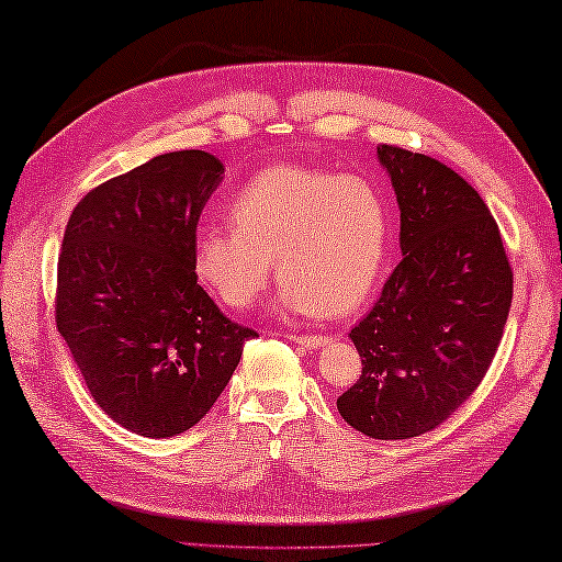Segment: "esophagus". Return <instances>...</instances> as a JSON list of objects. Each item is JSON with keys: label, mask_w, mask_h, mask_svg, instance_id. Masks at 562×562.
<instances>
[{"label": "esophagus", "mask_w": 562, "mask_h": 562, "mask_svg": "<svg viewBox=\"0 0 562 562\" xmlns=\"http://www.w3.org/2000/svg\"><path fill=\"white\" fill-rule=\"evenodd\" d=\"M289 337L293 342H299L308 349H321L327 345V337H323V335H289Z\"/></svg>", "instance_id": "1"}]
</instances>
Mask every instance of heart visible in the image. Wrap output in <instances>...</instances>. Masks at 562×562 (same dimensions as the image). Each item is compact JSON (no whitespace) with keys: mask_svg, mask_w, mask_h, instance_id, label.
Listing matches in <instances>:
<instances>
[{"mask_svg":"<svg viewBox=\"0 0 562 562\" xmlns=\"http://www.w3.org/2000/svg\"><path fill=\"white\" fill-rule=\"evenodd\" d=\"M232 225L203 227L193 271L229 308L259 299L277 261L281 315L357 311L381 277L389 249V207L362 176L301 164L271 166L239 190Z\"/></svg>","mask_w":562,"mask_h":562,"instance_id":"1","label":"heart"}]
</instances>
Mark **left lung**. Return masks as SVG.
I'll return each mask as SVG.
<instances>
[{"label":"left lung","mask_w":562,"mask_h":562,"mask_svg":"<svg viewBox=\"0 0 562 562\" xmlns=\"http://www.w3.org/2000/svg\"><path fill=\"white\" fill-rule=\"evenodd\" d=\"M401 210V259L349 340L362 376L337 398L349 426L406 440L450 418L490 369L514 273L477 190L436 158L376 146Z\"/></svg>","instance_id":"8db88e82"}]
</instances>
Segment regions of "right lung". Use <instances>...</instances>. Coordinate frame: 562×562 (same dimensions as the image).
<instances>
[{
  "instance_id": "1",
  "label": "right lung",
  "mask_w": 562,
  "mask_h": 562,
  "mask_svg": "<svg viewBox=\"0 0 562 562\" xmlns=\"http://www.w3.org/2000/svg\"><path fill=\"white\" fill-rule=\"evenodd\" d=\"M222 173L207 151L161 154L90 190L63 235L58 333L94 404L136 436L193 428L257 335L222 315L193 271Z\"/></svg>"
}]
</instances>
